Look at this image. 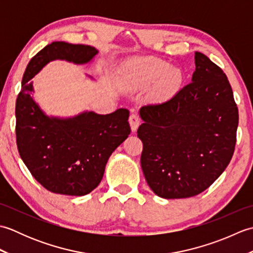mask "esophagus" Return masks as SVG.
Masks as SVG:
<instances>
[{
    "mask_svg": "<svg viewBox=\"0 0 253 253\" xmlns=\"http://www.w3.org/2000/svg\"><path fill=\"white\" fill-rule=\"evenodd\" d=\"M129 125L132 131H136L138 129L139 125H140V118L136 114H131L129 116Z\"/></svg>",
    "mask_w": 253,
    "mask_h": 253,
    "instance_id": "obj_1",
    "label": "esophagus"
}]
</instances>
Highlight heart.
<instances>
[{
  "label": "heart",
  "instance_id": "heart-1",
  "mask_svg": "<svg viewBox=\"0 0 253 253\" xmlns=\"http://www.w3.org/2000/svg\"><path fill=\"white\" fill-rule=\"evenodd\" d=\"M123 82L128 88H147L157 84L165 94L177 92L184 82V75L178 68L157 57H139L128 62L122 72Z\"/></svg>",
  "mask_w": 253,
  "mask_h": 253
}]
</instances>
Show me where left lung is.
<instances>
[{"label":"left lung","mask_w":253,"mask_h":253,"mask_svg":"<svg viewBox=\"0 0 253 253\" xmlns=\"http://www.w3.org/2000/svg\"><path fill=\"white\" fill-rule=\"evenodd\" d=\"M195 64L189 84L169 100L139 110L141 169L149 187L164 199L208 189L235 150L238 109L226 75L200 52Z\"/></svg>","instance_id":"1"}]
</instances>
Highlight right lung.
I'll return each instance as SVG.
<instances>
[{
    "instance_id": "add662e5",
    "label": "right lung",
    "mask_w": 253,
    "mask_h": 253,
    "mask_svg": "<svg viewBox=\"0 0 253 253\" xmlns=\"http://www.w3.org/2000/svg\"><path fill=\"white\" fill-rule=\"evenodd\" d=\"M98 53L91 45L54 41L31 58L21 80L15 110L19 155L38 182L60 195L84 196L98 187L111 154L130 133L129 111L47 115L34 98L31 79L50 62L85 65Z\"/></svg>"
}]
</instances>
